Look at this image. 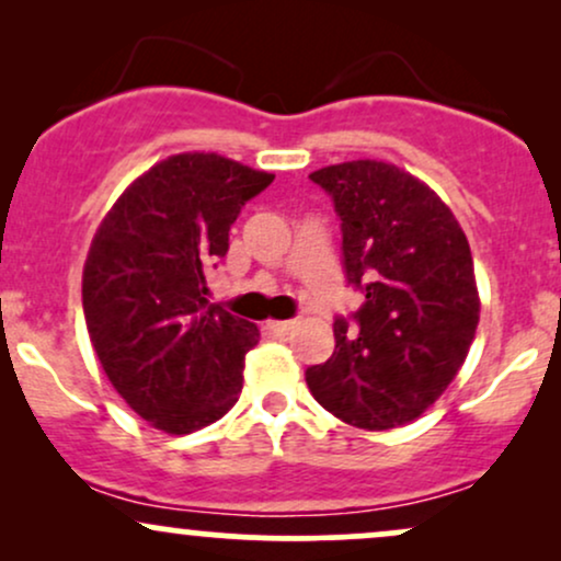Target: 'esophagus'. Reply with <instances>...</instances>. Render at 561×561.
<instances>
[{
  "label": "esophagus",
  "mask_w": 561,
  "mask_h": 561,
  "mask_svg": "<svg viewBox=\"0 0 561 561\" xmlns=\"http://www.w3.org/2000/svg\"><path fill=\"white\" fill-rule=\"evenodd\" d=\"M295 324H298V321H295V319H287V321H268L266 330H272L274 334H289V332L295 330Z\"/></svg>",
  "instance_id": "34e87169"
}]
</instances>
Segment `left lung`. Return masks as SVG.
<instances>
[{
  "mask_svg": "<svg viewBox=\"0 0 561 561\" xmlns=\"http://www.w3.org/2000/svg\"><path fill=\"white\" fill-rule=\"evenodd\" d=\"M311 182L332 197L345 279L364 306L334 319V353L308 366V390L353 427H401L440 398L474 340L469 242L448 205L392 163L327 165Z\"/></svg>",
  "mask_w": 561,
  "mask_h": 561,
  "instance_id": "obj_1",
  "label": "left lung"
}]
</instances>
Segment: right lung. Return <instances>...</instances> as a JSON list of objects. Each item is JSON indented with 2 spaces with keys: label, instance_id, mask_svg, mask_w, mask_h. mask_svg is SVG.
<instances>
[{
  "label": "right lung",
  "instance_id": "1",
  "mask_svg": "<svg viewBox=\"0 0 561 561\" xmlns=\"http://www.w3.org/2000/svg\"><path fill=\"white\" fill-rule=\"evenodd\" d=\"M272 182L216 152H184L141 173L96 229L81 287L89 337L118 396L163 433L208 427L240 398L261 334L210 306L205 268Z\"/></svg>",
  "mask_w": 561,
  "mask_h": 561
}]
</instances>
